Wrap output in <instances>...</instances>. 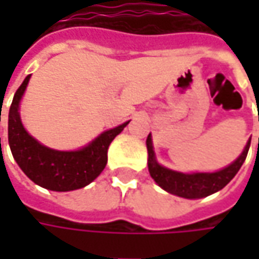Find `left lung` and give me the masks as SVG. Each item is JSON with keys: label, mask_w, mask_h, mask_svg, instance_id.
I'll return each mask as SVG.
<instances>
[{"label": "left lung", "mask_w": 259, "mask_h": 259, "mask_svg": "<svg viewBox=\"0 0 259 259\" xmlns=\"http://www.w3.org/2000/svg\"><path fill=\"white\" fill-rule=\"evenodd\" d=\"M251 145V140L245 145L244 151L235 160L234 163L226 165L222 170L213 173H182L161 165L155 158L154 147L151 134L147 137V151H148V171L154 179V182L165 192L184 197V199H202L209 194H213L222 190L226 184L239 171L241 165L244 164L248 150Z\"/></svg>", "instance_id": "left-lung-1"}]
</instances>
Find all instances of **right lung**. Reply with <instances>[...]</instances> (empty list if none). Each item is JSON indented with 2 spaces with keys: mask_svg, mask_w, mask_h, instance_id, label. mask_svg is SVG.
I'll list each match as a JSON object with an SVG mask.
<instances>
[{
  "mask_svg": "<svg viewBox=\"0 0 259 259\" xmlns=\"http://www.w3.org/2000/svg\"><path fill=\"white\" fill-rule=\"evenodd\" d=\"M31 75L17 89L8 114V143L13 157L24 174L35 184L53 190L82 189L102 173L108 161V147L128 122L104 131L94 141L75 151H59L38 143L25 131L20 118V102Z\"/></svg>",
  "mask_w": 259,
  "mask_h": 259,
  "instance_id": "right-lung-1",
  "label": "right lung"
}]
</instances>
